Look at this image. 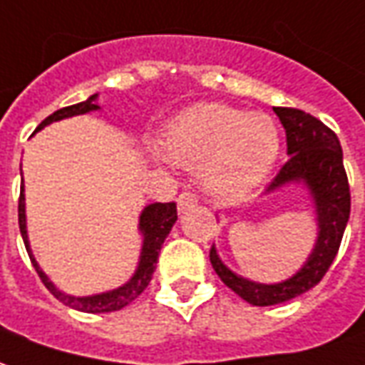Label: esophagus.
<instances>
[{
    "label": "esophagus",
    "instance_id": "34e87169",
    "mask_svg": "<svg viewBox=\"0 0 365 365\" xmlns=\"http://www.w3.org/2000/svg\"><path fill=\"white\" fill-rule=\"evenodd\" d=\"M197 203V197H195V193H191V191H182L180 195H178V209L180 211H185V209L193 207Z\"/></svg>",
    "mask_w": 365,
    "mask_h": 365
}]
</instances>
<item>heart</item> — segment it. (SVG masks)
<instances>
[{"mask_svg": "<svg viewBox=\"0 0 365 365\" xmlns=\"http://www.w3.org/2000/svg\"><path fill=\"white\" fill-rule=\"evenodd\" d=\"M162 154L183 170L200 172L213 195L237 200L253 191L279 156L271 116L219 103L195 104L168 122Z\"/></svg>", "mask_w": 365, "mask_h": 365, "instance_id": "b5f03b06", "label": "heart"}]
</instances>
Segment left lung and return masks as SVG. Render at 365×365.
I'll list each match as a JSON object with an SVG mask.
<instances>
[{
	"instance_id": "8db88e82",
	"label": "left lung",
	"mask_w": 365,
	"mask_h": 365,
	"mask_svg": "<svg viewBox=\"0 0 365 365\" xmlns=\"http://www.w3.org/2000/svg\"><path fill=\"white\" fill-rule=\"evenodd\" d=\"M287 132L289 162L274 175L267 193L292 182H302L310 190L318 215V239L304 267L290 279L277 284H261L237 277L217 257L215 247L209 251V261L235 294L255 307H272L316 287L324 277L342 243L344 229L350 219V185L344 170L342 146L334 130L312 114L298 108H274Z\"/></svg>"
}]
</instances>
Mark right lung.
Masks as SVG:
<instances>
[{"mask_svg": "<svg viewBox=\"0 0 365 365\" xmlns=\"http://www.w3.org/2000/svg\"><path fill=\"white\" fill-rule=\"evenodd\" d=\"M98 94H93L91 98H86L85 103L73 104V106H65L61 110L53 112L51 116H47L45 120L41 122L39 128L47 126L51 122L63 120V118H68V116H76V114H86L91 110H98V104H94ZM19 231H21L23 243H25V249L29 253V259H31L35 271L39 274L41 282L49 289V292L53 297L61 300L63 304L75 308V310H81V312H91V314H96V312H112V310H120L126 304H130L134 298H138L146 287L152 280V274L156 271V262L158 255H160V249H162V243L165 241L168 233L172 231L175 219H178V209H175V203H152L148 205L142 211L140 215V231L144 235V245H142V253H140V262L138 269L134 272V277L122 284L118 289L108 290V292H103V294H94V297H68L65 292L53 284L49 280V277L45 272L41 271L39 264L35 261V257L31 253V247H29V239H27V227H25V195L19 193Z\"/></svg>", "mask_w": 365, "mask_h": 365, "instance_id": "obj_1", "label": "right lung"}]
</instances>
